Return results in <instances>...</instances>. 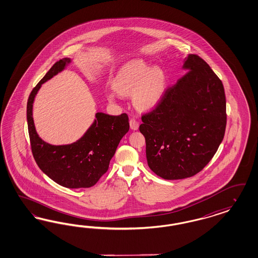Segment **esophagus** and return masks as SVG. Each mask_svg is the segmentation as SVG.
<instances>
[{"label":"esophagus","mask_w":258,"mask_h":258,"mask_svg":"<svg viewBox=\"0 0 258 258\" xmlns=\"http://www.w3.org/2000/svg\"><path fill=\"white\" fill-rule=\"evenodd\" d=\"M130 125H131V128L134 130V131L138 130V127H139V124H138L137 120L134 119V118H132V119L130 120Z\"/></svg>","instance_id":"1"}]
</instances>
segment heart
Masks as SVG:
<instances>
[{
  "label": "heart",
  "mask_w": 258,
  "mask_h": 258,
  "mask_svg": "<svg viewBox=\"0 0 258 258\" xmlns=\"http://www.w3.org/2000/svg\"><path fill=\"white\" fill-rule=\"evenodd\" d=\"M166 87V75L160 68L150 70L148 63L136 61L126 64L113 82V89L121 95L133 92V101L137 107H152L160 99Z\"/></svg>",
  "instance_id": "1"
}]
</instances>
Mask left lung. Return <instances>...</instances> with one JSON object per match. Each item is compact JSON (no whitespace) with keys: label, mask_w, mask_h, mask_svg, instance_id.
<instances>
[{"label":"left lung","mask_w":258,"mask_h":258,"mask_svg":"<svg viewBox=\"0 0 258 258\" xmlns=\"http://www.w3.org/2000/svg\"><path fill=\"white\" fill-rule=\"evenodd\" d=\"M187 72L165 89L156 106L142 115L150 169L167 180L191 177L212 160L222 142L226 97L222 82L197 54Z\"/></svg>","instance_id":"obj_1"}]
</instances>
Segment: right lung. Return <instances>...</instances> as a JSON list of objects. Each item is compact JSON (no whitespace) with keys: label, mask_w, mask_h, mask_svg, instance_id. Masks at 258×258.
<instances>
[{"label":"right lung","mask_w":258,"mask_h":258,"mask_svg":"<svg viewBox=\"0 0 258 258\" xmlns=\"http://www.w3.org/2000/svg\"><path fill=\"white\" fill-rule=\"evenodd\" d=\"M70 61L66 58L55 62L30 92L27 106L30 147L38 167L54 182L70 188L90 187L107 172L120 140L130 130L128 116L97 112L93 124L77 142L53 146L43 141L36 133L32 118L34 97L42 84L62 71Z\"/></svg>","instance_id":"right-lung-1"}]
</instances>
